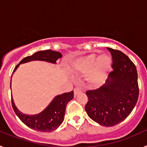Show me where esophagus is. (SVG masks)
I'll list each match as a JSON object with an SVG mask.
<instances>
[{"label":"esophagus","mask_w":147,"mask_h":147,"mask_svg":"<svg viewBox=\"0 0 147 147\" xmlns=\"http://www.w3.org/2000/svg\"><path fill=\"white\" fill-rule=\"evenodd\" d=\"M74 91L75 95H77L78 93H81V92H82V90L80 87H76V88H74Z\"/></svg>","instance_id":"esophagus-1"}]
</instances>
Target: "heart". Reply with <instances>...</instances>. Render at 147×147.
Instances as JSON below:
<instances>
[{"label": "heart", "instance_id": "obj_1", "mask_svg": "<svg viewBox=\"0 0 147 147\" xmlns=\"http://www.w3.org/2000/svg\"><path fill=\"white\" fill-rule=\"evenodd\" d=\"M112 61L109 56L102 54L97 57L91 53L78 59L74 64V69L82 73L90 72L88 80L90 84L96 85L103 80L106 73L110 69Z\"/></svg>", "mask_w": 147, "mask_h": 147}]
</instances>
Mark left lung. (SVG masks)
<instances>
[{
	"label": "left lung",
	"mask_w": 147,
	"mask_h": 147,
	"mask_svg": "<svg viewBox=\"0 0 147 147\" xmlns=\"http://www.w3.org/2000/svg\"><path fill=\"white\" fill-rule=\"evenodd\" d=\"M113 59V71L105 85L86 91L85 111L92 120L105 127L123 121L131 113L139 96L138 73L126 54L107 48Z\"/></svg>",
	"instance_id": "8db88e82"
}]
</instances>
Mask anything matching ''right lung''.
I'll list each match as a JSON object with an SVG mask.
<instances>
[{
  "label": "right lung",
  "instance_id": "1",
  "mask_svg": "<svg viewBox=\"0 0 147 147\" xmlns=\"http://www.w3.org/2000/svg\"><path fill=\"white\" fill-rule=\"evenodd\" d=\"M62 56L59 52L51 50L37 51L32 56H28L23 58L20 63L17 65L13 72L17 69L19 65L24 62H30L32 60H42L51 63H56V61L59 58L62 57ZM10 88H11V83H10ZM73 98H74V91L57 96L54 98V99L45 110L34 115H28L20 113L15 107L12 98H11V105L13 110L18 118L27 127L40 132H50L57 129L59 125L62 124V122L64 120L66 106Z\"/></svg>",
  "mask_w": 147,
  "mask_h": 147
}]
</instances>
